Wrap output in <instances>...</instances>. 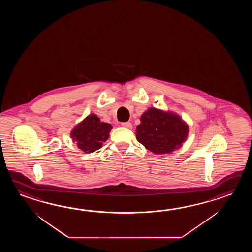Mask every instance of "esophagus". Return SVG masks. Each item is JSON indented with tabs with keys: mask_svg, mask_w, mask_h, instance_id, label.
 Segmentation results:
<instances>
[{
	"mask_svg": "<svg viewBox=\"0 0 252 252\" xmlns=\"http://www.w3.org/2000/svg\"><path fill=\"white\" fill-rule=\"evenodd\" d=\"M122 126H123L124 128H132V124H130L129 122H127V123H123V124H122Z\"/></svg>",
	"mask_w": 252,
	"mask_h": 252,
	"instance_id": "1",
	"label": "esophagus"
}]
</instances>
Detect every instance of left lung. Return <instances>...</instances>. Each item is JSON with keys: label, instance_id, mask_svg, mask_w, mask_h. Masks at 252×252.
Listing matches in <instances>:
<instances>
[{"label": "left lung", "instance_id": "left-lung-1", "mask_svg": "<svg viewBox=\"0 0 252 252\" xmlns=\"http://www.w3.org/2000/svg\"><path fill=\"white\" fill-rule=\"evenodd\" d=\"M188 131V124L177 114L150 108L140 118L136 138L153 153L166 154L182 146Z\"/></svg>", "mask_w": 252, "mask_h": 252}]
</instances>
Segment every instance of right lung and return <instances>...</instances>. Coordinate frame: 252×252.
<instances>
[{"mask_svg":"<svg viewBox=\"0 0 252 252\" xmlns=\"http://www.w3.org/2000/svg\"><path fill=\"white\" fill-rule=\"evenodd\" d=\"M112 128L111 124L102 123L95 114H91L75 126L71 132V138L76 141L82 151L91 153L102 148Z\"/></svg>","mask_w":252,"mask_h":252,"instance_id":"1","label":"right lung"}]
</instances>
